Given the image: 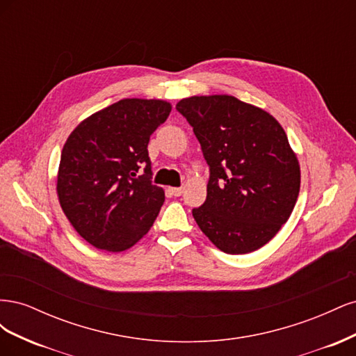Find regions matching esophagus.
<instances>
[{"mask_svg":"<svg viewBox=\"0 0 356 356\" xmlns=\"http://www.w3.org/2000/svg\"><path fill=\"white\" fill-rule=\"evenodd\" d=\"M169 193H170L172 196L179 197V196L182 195V188H181V187H170V188H169Z\"/></svg>","mask_w":356,"mask_h":356,"instance_id":"obj_1","label":"esophagus"}]
</instances>
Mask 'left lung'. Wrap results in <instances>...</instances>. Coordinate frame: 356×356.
I'll return each instance as SVG.
<instances>
[{"label":"left lung","instance_id":"1","mask_svg":"<svg viewBox=\"0 0 356 356\" xmlns=\"http://www.w3.org/2000/svg\"><path fill=\"white\" fill-rule=\"evenodd\" d=\"M177 111L193 127L209 166L207 200L193 209L200 230L225 254H248L288 221L300 166L276 118L234 96H191Z\"/></svg>","mask_w":356,"mask_h":356}]
</instances>
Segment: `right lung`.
Here are the masks:
<instances>
[{
  "label": "right lung",
  "mask_w": 356,
  "mask_h": 356,
  "mask_svg": "<svg viewBox=\"0 0 356 356\" xmlns=\"http://www.w3.org/2000/svg\"><path fill=\"white\" fill-rule=\"evenodd\" d=\"M170 110L159 99H122L86 118L63 145L60 207L81 238L98 250H127L157 218L165 191L153 184L147 147Z\"/></svg>",
  "instance_id": "right-lung-1"
}]
</instances>
